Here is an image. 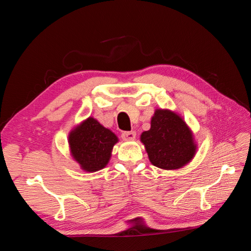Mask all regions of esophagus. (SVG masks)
<instances>
[{"label":"esophagus","instance_id":"1","mask_svg":"<svg viewBox=\"0 0 251 251\" xmlns=\"http://www.w3.org/2000/svg\"><path fill=\"white\" fill-rule=\"evenodd\" d=\"M121 138L126 141H130V140H134L136 138V132L131 131V132H124L121 134Z\"/></svg>","mask_w":251,"mask_h":251}]
</instances>
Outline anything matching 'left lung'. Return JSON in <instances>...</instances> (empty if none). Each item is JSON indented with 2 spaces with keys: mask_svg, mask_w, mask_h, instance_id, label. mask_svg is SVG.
<instances>
[{
  "mask_svg": "<svg viewBox=\"0 0 251 251\" xmlns=\"http://www.w3.org/2000/svg\"><path fill=\"white\" fill-rule=\"evenodd\" d=\"M140 140L151 163L162 170L183 168L197 151L191 128L183 118L168 109L155 111L151 128L141 134Z\"/></svg>",
  "mask_w": 251,
  "mask_h": 251,
  "instance_id": "left-lung-1",
  "label": "left lung"
}]
</instances>
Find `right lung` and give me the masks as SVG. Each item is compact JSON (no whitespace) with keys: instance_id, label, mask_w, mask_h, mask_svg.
<instances>
[{"instance_id":"add662e5","label":"right lung","mask_w":251,"mask_h":251,"mask_svg":"<svg viewBox=\"0 0 251 251\" xmlns=\"http://www.w3.org/2000/svg\"><path fill=\"white\" fill-rule=\"evenodd\" d=\"M68 142L71 155L80 169L92 173L107 166L118 138L96 119L89 117L70 132Z\"/></svg>"}]
</instances>
